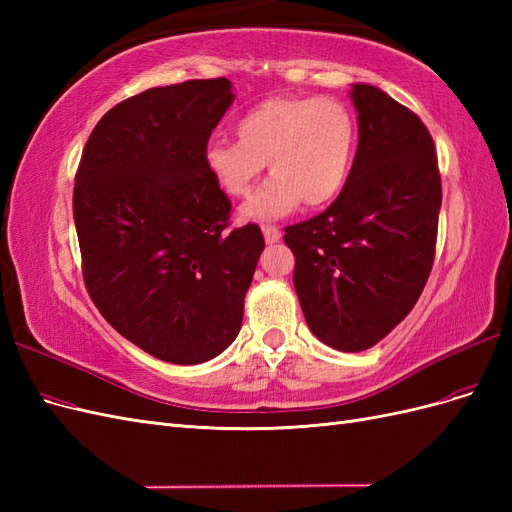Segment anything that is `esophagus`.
Wrapping results in <instances>:
<instances>
[{
  "instance_id": "1",
  "label": "esophagus",
  "mask_w": 512,
  "mask_h": 512,
  "mask_svg": "<svg viewBox=\"0 0 512 512\" xmlns=\"http://www.w3.org/2000/svg\"><path fill=\"white\" fill-rule=\"evenodd\" d=\"M262 235H265L267 243H277L282 239V232L277 226H262Z\"/></svg>"
}]
</instances>
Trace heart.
I'll list each match as a JSON object with an SVG mask.
<instances>
[{
    "label": "heart",
    "mask_w": 512,
    "mask_h": 512,
    "mask_svg": "<svg viewBox=\"0 0 512 512\" xmlns=\"http://www.w3.org/2000/svg\"><path fill=\"white\" fill-rule=\"evenodd\" d=\"M237 134H213L205 145V164L232 198L250 196L269 164L273 177L241 211L247 220L284 218L303 200L309 207L327 205L350 177L356 123L337 98H269L239 117Z\"/></svg>",
    "instance_id": "obj_1"
}]
</instances>
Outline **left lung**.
I'll return each instance as SVG.
<instances>
[{"label": "left lung", "mask_w": 512, "mask_h": 512, "mask_svg": "<svg viewBox=\"0 0 512 512\" xmlns=\"http://www.w3.org/2000/svg\"><path fill=\"white\" fill-rule=\"evenodd\" d=\"M359 147L344 190L316 218L286 226L294 290L327 346L378 344L421 297L438 241L442 183L425 123L382 89L354 85Z\"/></svg>", "instance_id": "8db88e82"}]
</instances>
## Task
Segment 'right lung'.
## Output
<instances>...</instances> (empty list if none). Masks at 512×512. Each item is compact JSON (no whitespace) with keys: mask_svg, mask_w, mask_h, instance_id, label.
<instances>
[{"mask_svg":"<svg viewBox=\"0 0 512 512\" xmlns=\"http://www.w3.org/2000/svg\"><path fill=\"white\" fill-rule=\"evenodd\" d=\"M232 98L220 76L123 100L89 134L74 177L89 297L166 363H205L235 342L265 250L258 224L228 228L232 205L205 164Z\"/></svg>","mask_w":512,"mask_h":512,"instance_id":"right-lung-1","label":"right lung"}]
</instances>
